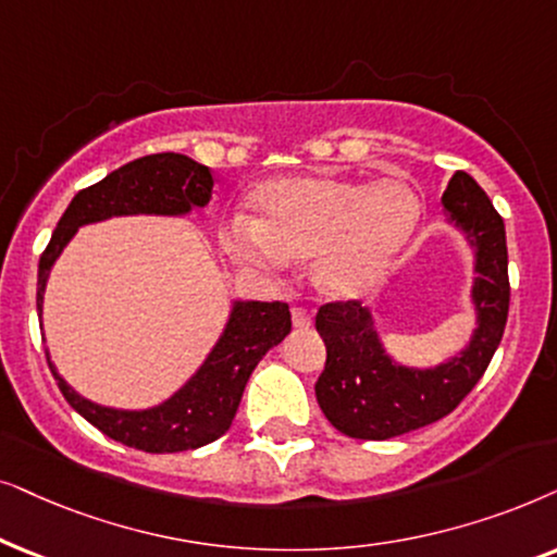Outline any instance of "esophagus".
Listing matches in <instances>:
<instances>
[{
	"mask_svg": "<svg viewBox=\"0 0 557 557\" xmlns=\"http://www.w3.org/2000/svg\"><path fill=\"white\" fill-rule=\"evenodd\" d=\"M293 325L295 329H310V325H313V313H310L308 308L295 306L293 308Z\"/></svg>",
	"mask_w": 557,
	"mask_h": 557,
	"instance_id": "obj_1",
	"label": "esophagus"
}]
</instances>
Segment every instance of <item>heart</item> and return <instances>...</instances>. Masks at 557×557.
I'll use <instances>...</instances> for the list:
<instances>
[{"label":"heart","mask_w":557,"mask_h":557,"mask_svg":"<svg viewBox=\"0 0 557 557\" xmlns=\"http://www.w3.org/2000/svg\"><path fill=\"white\" fill-rule=\"evenodd\" d=\"M251 203L257 221L234 216L224 228L228 251L262 270L318 257V280L336 295L380 283L420 219L418 196L403 181L274 177Z\"/></svg>","instance_id":"b5f03b06"}]
</instances>
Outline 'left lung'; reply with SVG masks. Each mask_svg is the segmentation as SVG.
I'll list each match as a JSON object with an SVG mask.
<instances>
[{"label":"left lung","mask_w":557,"mask_h":557,"mask_svg":"<svg viewBox=\"0 0 557 557\" xmlns=\"http://www.w3.org/2000/svg\"><path fill=\"white\" fill-rule=\"evenodd\" d=\"M448 219L476 249L479 329L469 348L435 369L399 367L384 354L372 315L359 300L318 308L315 329L325 341V367L315 382L318 405L348 438L387 441L454 412L484 376L509 315L507 234L504 221L469 173L456 170L443 193Z\"/></svg>","instance_id":"1"}]
</instances>
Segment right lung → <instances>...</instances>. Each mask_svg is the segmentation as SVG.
I'll use <instances>...</instances> for the list:
<instances>
[{
	"instance_id": "right-lung-1",
	"label": "right lung",
	"mask_w": 557,
	"mask_h": 557,
	"mask_svg": "<svg viewBox=\"0 0 557 557\" xmlns=\"http://www.w3.org/2000/svg\"><path fill=\"white\" fill-rule=\"evenodd\" d=\"M213 173L196 160L177 152L147 154L109 173L103 181L78 190L58 221L37 267V313H42V293L53 262L78 226L129 213H175L211 201ZM293 329L287 302H236L224 336L196 376L175 392L168 403L152 410L124 412L94 405L76 395L63 376L53 372L65 403L99 428L111 441L145 450V454H177L213 443L232 428L244 387L262 356L277 346ZM50 359V356H48Z\"/></svg>"
}]
</instances>
